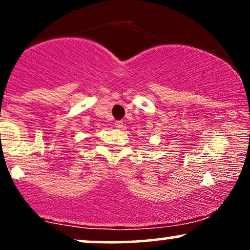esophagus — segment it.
Returning <instances> with one entry per match:
<instances>
[{"mask_svg":"<svg viewBox=\"0 0 250 250\" xmlns=\"http://www.w3.org/2000/svg\"><path fill=\"white\" fill-rule=\"evenodd\" d=\"M123 125V122L122 121H115V127L116 128H121Z\"/></svg>","mask_w":250,"mask_h":250,"instance_id":"esophagus-1","label":"esophagus"}]
</instances>
